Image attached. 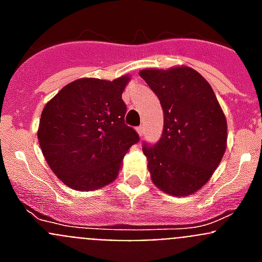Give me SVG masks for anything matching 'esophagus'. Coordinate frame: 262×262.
<instances>
[{
    "label": "esophagus",
    "instance_id": "1",
    "mask_svg": "<svg viewBox=\"0 0 262 262\" xmlns=\"http://www.w3.org/2000/svg\"><path fill=\"white\" fill-rule=\"evenodd\" d=\"M136 131H138L139 135L143 136V134H144V127H143V126H139L138 128H136Z\"/></svg>",
    "mask_w": 262,
    "mask_h": 262
}]
</instances>
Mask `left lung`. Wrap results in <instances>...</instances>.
<instances>
[{
	"label": "left lung",
	"mask_w": 262,
	"mask_h": 262,
	"mask_svg": "<svg viewBox=\"0 0 262 262\" xmlns=\"http://www.w3.org/2000/svg\"><path fill=\"white\" fill-rule=\"evenodd\" d=\"M140 77L160 99L164 129L159 142L143 144L154 184L185 196L211 178L223 159L227 120L214 90L189 67L143 69Z\"/></svg>",
	"instance_id": "left-lung-1"
}]
</instances>
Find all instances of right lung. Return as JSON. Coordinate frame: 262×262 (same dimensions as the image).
Returning <instances> with one entry per match:
<instances>
[{
	"mask_svg": "<svg viewBox=\"0 0 262 262\" xmlns=\"http://www.w3.org/2000/svg\"><path fill=\"white\" fill-rule=\"evenodd\" d=\"M128 76L80 78L66 85L41 111L38 140L52 172L67 186L96 190L117 178L124 155L139 142L124 123L122 93Z\"/></svg>",
	"mask_w": 262,
	"mask_h": 262,
	"instance_id": "right-lung-1",
	"label": "right lung"
}]
</instances>
